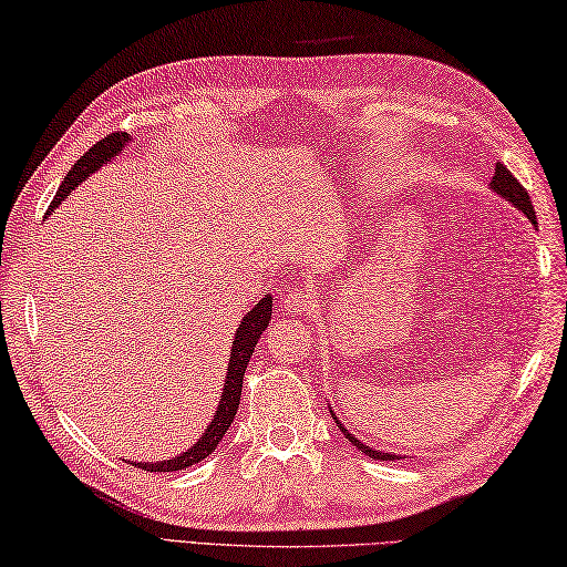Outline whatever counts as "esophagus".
Here are the masks:
<instances>
[{"label":"esophagus","instance_id":"obj_1","mask_svg":"<svg viewBox=\"0 0 567 567\" xmlns=\"http://www.w3.org/2000/svg\"><path fill=\"white\" fill-rule=\"evenodd\" d=\"M284 311L291 316H303L308 311H313V296L306 291V288H296V291H288L284 296Z\"/></svg>","mask_w":567,"mask_h":567}]
</instances>
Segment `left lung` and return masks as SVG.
Here are the masks:
<instances>
[{"label":"left lung","mask_w":567,"mask_h":567,"mask_svg":"<svg viewBox=\"0 0 567 567\" xmlns=\"http://www.w3.org/2000/svg\"><path fill=\"white\" fill-rule=\"evenodd\" d=\"M491 189L498 192V195L506 197L508 202H514V205L523 212V215H526L533 224H536V212H533L528 189L518 183V179L514 177V173H511V169H506V165L496 163V173H494V177H491ZM333 420H336V424L340 426V432L346 434V440L352 442V446H358L360 452H365L370 458H380V462H392V458H402V456H394V454H384V452H380V450H378V452L370 450V446L358 442L355 436H352V434L346 430V426L338 422V416H333Z\"/></svg>","instance_id":"left-lung-1"}]
</instances>
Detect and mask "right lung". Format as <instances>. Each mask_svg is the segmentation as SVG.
Masks as SVG:
<instances>
[{
	"label": "right lung",
	"mask_w": 567,
	"mask_h": 567,
	"mask_svg": "<svg viewBox=\"0 0 567 567\" xmlns=\"http://www.w3.org/2000/svg\"><path fill=\"white\" fill-rule=\"evenodd\" d=\"M127 143V133H111L105 135L103 141L95 143L89 153H83L79 157V163L69 169V175L63 177V183L56 192V197H53L51 207H59L63 197H69V192L76 187L79 183H83L85 177L91 173H95L101 165L109 163L113 155H117L123 151V145ZM271 320V296L261 298L259 303H256L251 311L244 316L241 326L237 330V336H234V346H231V360H229V372H227V380H224V392H221V402L217 408L215 414V422L207 426V432L202 434V440L187 450L185 454H179L175 458H167V462H159V464H135L145 468V472H179V468H187L192 464H199L202 458H207L212 452L217 450V444L221 442V436L227 434V430L234 422V414L239 410V400H241V384H244V372H247V365L251 360V352L256 348V340L261 338V333L269 326Z\"/></svg>",
	"instance_id": "obj_1"
}]
</instances>
